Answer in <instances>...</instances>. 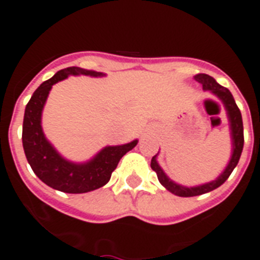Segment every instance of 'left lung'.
I'll return each instance as SVG.
<instances>
[{
  "label": "left lung",
  "mask_w": 260,
  "mask_h": 260,
  "mask_svg": "<svg viewBox=\"0 0 260 260\" xmlns=\"http://www.w3.org/2000/svg\"><path fill=\"white\" fill-rule=\"evenodd\" d=\"M194 79L202 85V89L205 91H210L214 94L216 97L222 102L224 109L226 112V117H228V122H230V131H231V142H232V154H231V159L226 167L224 169L220 175L216 179L202 185L197 186H183L179 185L177 182L171 181L170 178L167 177L166 173L163 171V169L159 166L156 156L158 154L152 156L151 159V169L156 173L158 175L159 182L165 186L170 193L179 196V197H194V196H200V194L209 193L212 190L217 189L218 186H221L224 182L228 179L231 173L234 171V169L238 166L239 159L242 155L243 151V144H244V134H243V120H242V113L239 110L238 105L234 100V95L231 94V91L226 87L221 86L216 82V79L212 78L208 74H197L194 75Z\"/></svg>",
  "instance_id": "1"
}]
</instances>
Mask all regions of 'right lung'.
Listing matches in <instances>:
<instances>
[{"instance_id": "right-lung-1", "label": "right lung", "mask_w": 260, "mask_h": 260, "mask_svg": "<svg viewBox=\"0 0 260 260\" xmlns=\"http://www.w3.org/2000/svg\"><path fill=\"white\" fill-rule=\"evenodd\" d=\"M70 75L105 77L104 73L85 70L81 67H67L58 71L46 82H43L32 94L25 106L22 122V147L26 160L34 173L46 185L63 193L81 194L93 191L105 186L110 175L117 167L120 159L135 148L138 140L121 146H106L93 158L83 163L71 162L63 158L56 148L47 140L42 128V113L47 98L55 83Z\"/></svg>"}]
</instances>
